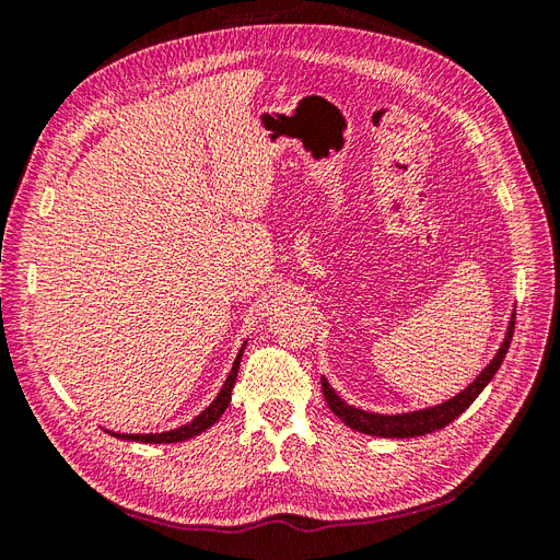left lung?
<instances>
[{
    "instance_id": "8db88e82",
    "label": "left lung",
    "mask_w": 560,
    "mask_h": 560,
    "mask_svg": "<svg viewBox=\"0 0 560 560\" xmlns=\"http://www.w3.org/2000/svg\"><path fill=\"white\" fill-rule=\"evenodd\" d=\"M514 325H516V313L510 319V329H506L504 341L498 350V354L493 358L481 374L477 376L469 387H465L460 395H455L453 399L436 404L432 409H422V411H411V413H399V416H381V413H369V411H360L354 406H348L341 397H338L334 389L329 387V383L322 378V395H325L329 409L341 418L348 428L358 430L362 434H371V436H389V439H409V436H422L446 428L448 422H453L457 416H460L465 409H469V404L481 395V389L490 383L498 374V369L504 360L506 350H510L512 336H514Z\"/></svg>"
}]
</instances>
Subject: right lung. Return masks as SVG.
I'll return each instance as SVG.
<instances>
[{
    "mask_svg": "<svg viewBox=\"0 0 560 560\" xmlns=\"http://www.w3.org/2000/svg\"><path fill=\"white\" fill-rule=\"evenodd\" d=\"M243 350H245V346L241 348L238 358H235V362H233V366H231V374H229L224 387L219 389L217 399H214L200 416H196L191 422H186V425H182V428H177V430H171V432H161V434H121V432H109V434L116 436V439H126V442L177 444V442H184V439H191V436H196V434H200V432H206V430L212 428L214 422H217L219 418H222V413L229 409V404H231V389H233V385H235V378H238Z\"/></svg>",
    "mask_w": 560,
    "mask_h": 560,
    "instance_id": "1",
    "label": "right lung"
}]
</instances>
